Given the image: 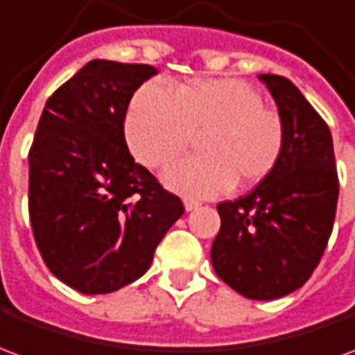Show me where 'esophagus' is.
Returning a JSON list of instances; mask_svg holds the SVG:
<instances>
[{
    "label": "esophagus",
    "mask_w": 355,
    "mask_h": 355,
    "mask_svg": "<svg viewBox=\"0 0 355 355\" xmlns=\"http://www.w3.org/2000/svg\"><path fill=\"white\" fill-rule=\"evenodd\" d=\"M184 207L186 211H193V209L201 207V203L196 200H184Z\"/></svg>",
    "instance_id": "34e87169"
}]
</instances>
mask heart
<instances>
[{"mask_svg":"<svg viewBox=\"0 0 355 355\" xmlns=\"http://www.w3.org/2000/svg\"><path fill=\"white\" fill-rule=\"evenodd\" d=\"M125 140L135 159L163 169L200 135L201 155L165 171V184L190 198H211L251 188L279 165L287 142L283 117L262 94L234 78H196L165 93L146 83L132 94Z\"/></svg>","mask_w":355,"mask_h":355,"instance_id":"heart-1","label":"heart"}]
</instances>
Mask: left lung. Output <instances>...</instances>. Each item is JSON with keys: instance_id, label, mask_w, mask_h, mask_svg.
<instances>
[{"instance_id": "8db88e82", "label": "left lung", "mask_w": 355, "mask_h": 355, "mask_svg": "<svg viewBox=\"0 0 355 355\" xmlns=\"http://www.w3.org/2000/svg\"><path fill=\"white\" fill-rule=\"evenodd\" d=\"M259 80L285 121V152L253 192L216 205L220 230L211 261L239 295L272 300L302 287L320 264L335 223L338 175L323 117L287 78Z\"/></svg>"}]
</instances>
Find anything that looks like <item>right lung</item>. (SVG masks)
Instances as JSON below:
<instances>
[{
  "instance_id": "add662e5",
  "label": "right lung",
  "mask_w": 355,
  "mask_h": 355,
  "mask_svg": "<svg viewBox=\"0 0 355 355\" xmlns=\"http://www.w3.org/2000/svg\"><path fill=\"white\" fill-rule=\"evenodd\" d=\"M155 73L150 64L91 60L51 94L30 146L35 245L53 275L83 295L139 279L184 213L125 142L127 106Z\"/></svg>"
}]
</instances>
